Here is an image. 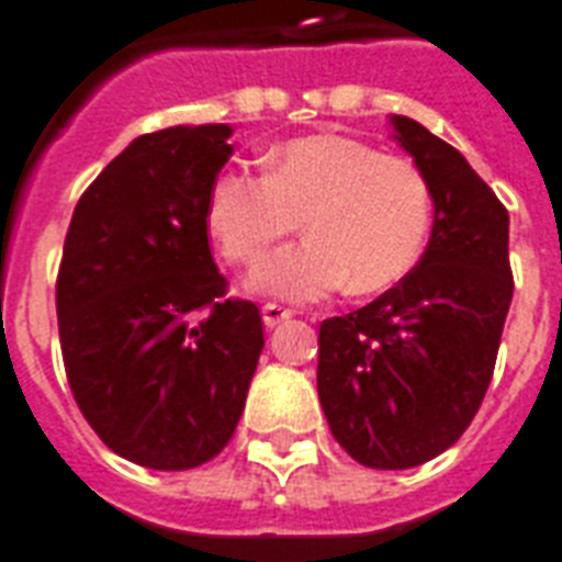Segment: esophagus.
Returning a JSON list of instances; mask_svg holds the SVG:
<instances>
[{
  "mask_svg": "<svg viewBox=\"0 0 562 562\" xmlns=\"http://www.w3.org/2000/svg\"><path fill=\"white\" fill-rule=\"evenodd\" d=\"M262 317H265V326H280L282 321H289V317H294V312L285 306H280V303H265L262 306Z\"/></svg>",
  "mask_w": 562,
  "mask_h": 562,
  "instance_id": "obj_1",
  "label": "esophagus"
}]
</instances>
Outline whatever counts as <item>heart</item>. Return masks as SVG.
Returning a JSON list of instances; mask_svg holds the SVG:
<instances>
[{
	"label": "heart",
	"instance_id": "b5f03b06",
	"mask_svg": "<svg viewBox=\"0 0 562 562\" xmlns=\"http://www.w3.org/2000/svg\"><path fill=\"white\" fill-rule=\"evenodd\" d=\"M431 210L417 162L344 134L289 139L268 154L265 175L229 166L206 192L210 236L236 268H256L303 218L308 238L254 277V289L289 300L341 285L375 294L405 280L426 250Z\"/></svg>",
	"mask_w": 562,
	"mask_h": 562
}]
</instances>
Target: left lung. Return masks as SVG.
Returning <instances> with one entry per match:
<instances>
[{
	"mask_svg": "<svg viewBox=\"0 0 562 562\" xmlns=\"http://www.w3.org/2000/svg\"><path fill=\"white\" fill-rule=\"evenodd\" d=\"M393 136L414 157L435 201L417 268L359 312L317 335V396L352 461L408 470L470 428L496 368L514 271L507 210L461 151L408 116Z\"/></svg>",
	"mask_w": 562,
	"mask_h": 562,
	"instance_id": "left-lung-1",
	"label": "left lung"
}]
</instances>
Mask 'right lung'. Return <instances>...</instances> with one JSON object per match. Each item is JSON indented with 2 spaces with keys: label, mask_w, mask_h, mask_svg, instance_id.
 I'll return each mask as SVG.
<instances>
[{
  "label": "right lung",
  "mask_w": 562,
  "mask_h": 562,
  "mask_svg": "<svg viewBox=\"0 0 562 562\" xmlns=\"http://www.w3.org/2000/svg\"><path fill=\"white\" fill-rule=\"evenodd\" d=\"M229 134L180 125L136 136L66 229V379L101 443L148 470H192L229 443L265 347L259 308L227 297L206 236Z\"/></svg>",
  "instance_id": "obj_1"
}]
</instances>
